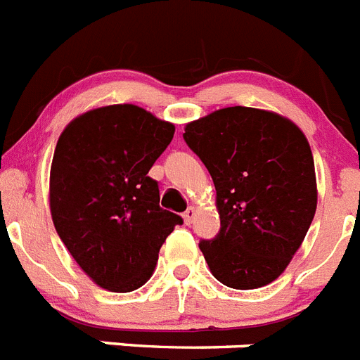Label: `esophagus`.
Segmentation results:
<instances>
[{"label":"esophagus","mask_w":360,"mask_h":360,"mask_svg":"<svg viewBox=\"0 0 360 360\" xmlns=\"http://www.w3.org/2000/svg\"><path fill=\"white\" fill-rule=\"evenodd\" d=\"M195 217H196V210H195V207H187L186 213H184V222H186L187 226H189V224H193Z\"/></svg>","instance_id":"34e87169"}]
</instances>
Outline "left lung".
Here are the masks:
<instances>
[{
    "label": "left lung",
    "instance_id": "obj_1",
    "mask_svg": "<svg viewBox=\"0 0 360 360\" xmlns=\"http://www.w3.org/2000/svg\"><path fill=\"white\" fill-rule=\"evenodd\" d=\"M184 140L217 189L220 231L200 250L217 281L257 290L284 273L317 210L309 143L291 120L226 107L186 125Z\"/></svg>",
    "mask_w": 360,
    "mask_h": 360
}]
</instances>
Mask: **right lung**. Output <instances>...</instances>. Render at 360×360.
Listing matches in <instances>:
<instances>
[{
    "label": "right lung",
    "instance_id": "1",
    "mask_svg": "<svg viewBox=\"0 0 360 360\" xmlns=\"http://www.w3.org/2000/svg\"><path fill=\"white\" fill-rule=\"evenodd\" d=\"M174 125L131 103L98 107L63 129L51 165L52 222L78 266L100 288L146 284L182 217L160 207L149 169Z\"/></svg>",
    "mask_w": 360,
    "mask_h": 360
}]
</instances>
